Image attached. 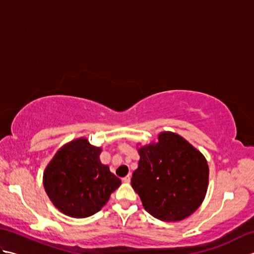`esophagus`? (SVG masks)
<instances>
[{
	"mask_svg": "<svg viewBox=\"0 0 254 254\" xmlns=\"http://www.w3.org/2000/svg\"><path fill=\"white\" fill-rule=\"evenodd\" d=\"M130 181H131V177H130V175H127V177L122 178V182H124V183H128Z\"/></svg>",
	"mask_w": 254,
	"mask_h": 254,
	"instance_id": "esophagus-1",
	"label": "esophagus"
}]
</instances>
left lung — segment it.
Listing matches in <instances>:
<instances>
[{"label":"left lung","instance_id":"8db88e82","mask_svg":"<svg viewBox=\"0 0 254 254\" xmlns=\"http://www.w3.org/2000/svg\"><path fill=\"white\" fill-rule=\"evenodd\" d=\"M138 154L131 185L144 208L164 222H178L195 212L208 186L204 156L172 132L160 133L157 143L138 148Z\"/></svg>","mask_w":254,"mask_h":254}]
</instances>
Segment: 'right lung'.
<instances>
[{"mask_svg": "<svg viewBox=\"0 0 254 254\" xmlns=\"http://www.w3.org/2000/svg\"><path fill=\"white\" fill-rule=\"evenodd\" d=\"M100 147L77 138L64 145L48 164L44 187L53 205L69 217L99 212L121 180L101 164Z\"/></svg>", "mask_w": 254, "mask_h": 254, "instance_id": "obj_1", "label": "right lung"}]
</instances>
